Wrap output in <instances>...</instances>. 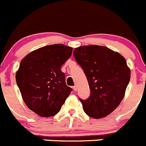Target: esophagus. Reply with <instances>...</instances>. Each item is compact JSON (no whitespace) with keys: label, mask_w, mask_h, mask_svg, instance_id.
<instances>
[{"label":"esophagus","mask_w":146,"mask_h":146,"mask_svg":"<svg viewBox=\"0 0 146 146\" xmlns=\"http://www.w3.org/2000/svg\"><path fill=\"white\" fill-rule=\"evenodd\" d=\"M73 90H74V91H77V90H78L77 86H73Z\"/></svg>","instance_id":"1"}]
</instances>
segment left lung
Here are the masks:
<instances>
[{
	"mask_svg": "<svg viewBox=\"0 0 146 146\" xmlns=\"http://www.w3.org/2000/svg\"><path fill=\"white\" fill-rule=\"evenodd\" d=\"M73 56L81 66L90 90L87 100L80 99L84 112L96 119L104 118L120 105L131 78V70L119 53L100 46H80Z\"/></svg>",
	"mask_w": 146,
	"mask_h": 146,
	"instance_id": "1",
	"label": "left lung"
}]
</instances>
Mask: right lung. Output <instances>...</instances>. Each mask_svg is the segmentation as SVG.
I'll return each instance as SVG.
<instances>
[{
  "label": "right lung",
  "mask_w": 146,
  "mask_h": 146,
  "mask_svg": "<svg viewBox=\"0 0 146 146\" xmlns=\"http://www.w3.org/2000/svg\"><path fill=\"white\" fill-rule=\"evenodd\" d=\"M73 48L54 44L31 52L21 60L15 79L28 108L41 117L60 111L71 92L67 86L62 65L71 56Z\"/></svg>",
  "instance_id": "obj_1"
}]
</instances>
